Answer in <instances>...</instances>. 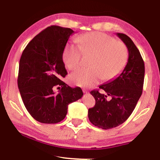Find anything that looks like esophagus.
<instances>
[{
	"instance_id": "34e87169",
	"label": "esophagus",
	"mask_w": 160,
	"mask_h": 160,
	"mask_svg": "<svg viewBox=\"0 0 160 160\" xmlns=\"http://www.w3.org/2000/svg\"><path fill=\"white\" fill-rule=\"evenodd\" d=\"M82 91H83L84 93H88V90H85V89H83Z\"/></svg>"
}]
</instances>
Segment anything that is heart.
<instances>
[{
  "label": "heart",
  "mask_w": 160,
  "mask_h": 160,
  "mask_svg": "<svg viewBox=\"0 0 160 160\" xmlns=\"http://www.w3.org/2000/svg\"><path fill=\"white\" fill-rule=\"evenodd\" d=\"M79 44L69 42L63 52V61L68 69L80 66L82 53L91 55L90 68L74 72L70 79L75 85L91 87L102 79L112 80L123 71L128 58V51L122 42L102 32H90L77 38Z\"/></svg>",
  "instance_id": "1"
}]
</instances>
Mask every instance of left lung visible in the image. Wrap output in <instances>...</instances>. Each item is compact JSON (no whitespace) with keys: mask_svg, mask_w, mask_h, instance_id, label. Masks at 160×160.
<instances>
[{"mask_svg":"<svg viewBox=\"0 0 160 160\" xmlns=\"http://www.w3.org/2000/svg\"><path fill=\"white\" fill-rule=\"evenodd\" d=\"M116 35L128 48L126 66L118 77L99 87L105 93L90 92L96 103L89 109L88 118L93 125L105 130L117 127L128 119L141 96L144 82L145 64L139 50L127 35ZM108 96L110 100L107 99Z\"/></svg>","mask_w":160,"mask_h":160,"instance_id":"8db88e82","label":"left lung"}]
</instances>
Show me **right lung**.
I'll list each match as a JSON object with an SVG mask.
<instances>
[{"label": "right lung", "mask_w": 160, "mask_h": 160, "mask_svg": "<svg viewBox=\"0 0 160 160\" xmlns=\"http://www.w3.org/2000/svg\"><path fill=\"white\" fill-rule=\"evenodd\" d=\"M73 33L70 28L48 27L35 36L22 53L18 88L27 110L40 123L63 120L68 104L83 95L80 88H72L61 80L67 75L63 49Z\"/></svg>", "instance_id": "right-lung-1"}]
</instances>
